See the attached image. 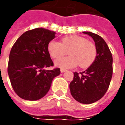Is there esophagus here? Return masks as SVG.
<instances>
[{
	"mask_svg": "<svg viewBox=\"0 0 125 125\" xmlns=\"http://www.w3.org/2000/svg\"><path fill=\"white\" fill-rule=\"evenodd\" d=\"M67 71L66 69H60L61 73H63V72H65V71Z\"/></svg>",
	"mask_w": 125,
	"mask_h": 125,
	"instance_id": "esophagus-1",
	"label": "esophagus"
}]
</instances>
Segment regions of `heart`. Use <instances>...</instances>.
Masks as SVG:
<instances>
[{
	"label": "heart",
	"instance_id": "b5f03b06",
	"mask_svg": "<svg viewBox=\"0 0 125 125\" xmlns=\"http://www.w3.org/2000/svg\"><path fill=\"white\" fill-rule=\"evenodd\" d=\"M48 50L52 58H57L67 53L69 56L57 59L54 64L62 69H69L77 66L88 67L94 62L97 56V49L94 43L84 37L72 35L62 38V42L51 41Z\"/></svg>",
	"mask_w": 125,
	"mask_h": 125
}]
</instances>
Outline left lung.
I'll list each match as a JSON object with an SVG mask.
<instances>
[{
    "label": "left lung",
    "instance_id": "left-lung-1",
    "mask_svg": "<svg viewBox=\"0 0 125 125\" xmlns=\"http://www.w3.org/2000/svg\"><path fill=\"white\" fill-rule=\"evenodd\" d=\"M83 33L93 39L97 56L88 69L80 74L74 73L69 88L75 100L90 104L102 98L109 88L113 74V58L108 46L100 36L88 31Z\"/></svg>",
    "mask_w": 125,
    "mask_h": 125
}]
</instances>
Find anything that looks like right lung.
I'll return each mask as SVG.
<instances>
[{
	"label": "right lung",
	"instance_id": "right-lung-1",
	"mask_svg": "<svg viewBox=\"0 0 125 125\" xmlns=\"http://www.w3.org/2000/svg\"><path fill=\"white\" fill-rule=\"evenodd\" d=\"M56 33L44 28L25 32L12 46L8 73L14 90L27 100L35 101L47 94L52 80L60 74V68L46 70L53 65L48 45Z\"/></svg>",
	"mask_w": 125,
	"mask_h": 125
}]
</instances>
